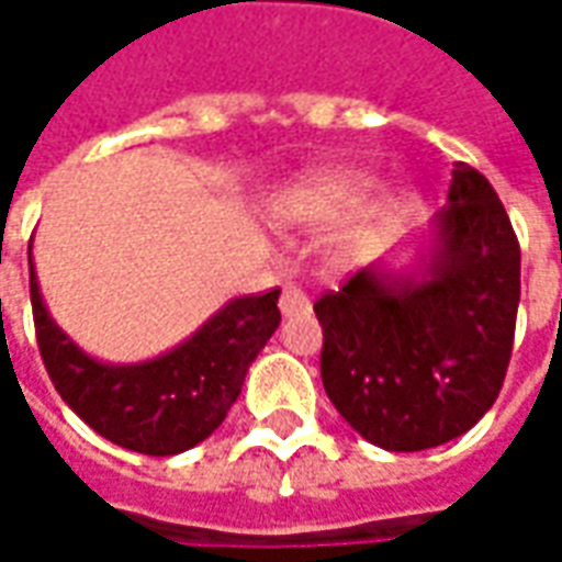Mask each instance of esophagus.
Wrapping results in <instances>:
<instances>
[{"label": "esophagus", "instance_id": "34e87169", "mask_svg": "<svg viewBox=\"0 0 562 562\" xmlns=\"http://www.w3.org/2000/svg\"><path fill=\"white\" fill-rule=\"evenodd\" d=\"M280 310L282 316H297V313H306V310H310V301H306V294L301 292V289L285 285L280 294Z\"/></svg>", "mask_w": 562, "mask_h": 562}]
</instances>
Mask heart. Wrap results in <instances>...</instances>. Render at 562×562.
<instances>
[{"label":"heart","instance_id":"b5f03b06","mask_svg":"<svg viewBox=\"0 0 562 562\" xmlns=\"http://www.w3.org/2000/svg\"><path fill=\"white\" fill-rule=\"evenodd\" d=\"M373 180L361 171H325L313 173L310 180L294 186L280 201L285 220L292 222H328L342 210L355 207Z\"/></svg>","mask_w":562,"mask_h":562}]
</instances>
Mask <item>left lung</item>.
I'll return each mask as SVG.
<instances>
[{
	"label": "left lung",
	"mask_w": 562,
	"mask_h": 562,
	"mask_svg": "<svg viewBox=\"0 0 562 562\" xmlns=\"http://www.w3.org/2000/svg\"><path fill=\"white\" fill-rule=\"evenodd\" d=\"M520 301V246L487 177L458 161L434 220L430 265H370L322 294V385L337 413L385 451L467 434L499 397Z\"/></svg>",
	"instance_id": "obj_1"
}]
</instances>
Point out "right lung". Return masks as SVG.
<instances>
[{"label": "right lung", "instance_id": "obj_1", "mask_svg": "<svg viewBox=\"0 0 562 562\" xmlns=\"http://www.w3.org/2000/svg\"><path fill=\"white\" fill-rule=\"evenodd\" d=\"M35 337L59 397L92 430L128 451L168 458L204 442L232 409L246 370L280 328V289L234 297L171 352L144 364H102L59 330L30 252Z\"/></svg>", "mask_w": 562, "mask_h": 562}]
</instances>
